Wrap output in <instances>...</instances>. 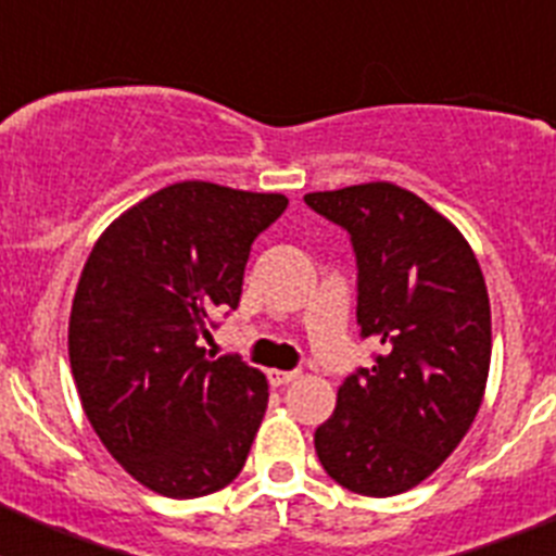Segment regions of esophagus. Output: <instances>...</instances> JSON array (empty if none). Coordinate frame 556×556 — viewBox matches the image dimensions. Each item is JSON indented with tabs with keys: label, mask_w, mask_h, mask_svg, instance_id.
<instances>
[{
	"label": "esophagus",
	"mask_w": 556,
	"mask_h": 556,
	"mask_svg": "<svg viewBox=\"0 0 556 556\" xmlns=\"http://www.w3.org/2000/svg\"><path fill=\"white\" fill-rule=\"evenodd\" d=\"M298 376H301V372H298V370H269L267 372L269 384H273V387L289 384V381H294V378H298Z\"/></svg>",
	"instance_id": "1"
}]
</instances>
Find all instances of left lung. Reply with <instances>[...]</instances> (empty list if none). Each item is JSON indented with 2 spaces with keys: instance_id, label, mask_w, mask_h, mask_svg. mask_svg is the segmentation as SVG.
<instances>
[{
  "instance_id": "left-lung-1",
  "label": "left lung",
  "mask_w": 556,
  "mask_h": 556,
  "mask_svg": "<svg viewBox=\"0 0 556 556\" xmlns=\"http://www.w3.org/2000/svg\"><path fill=\"white\" fill-rule=\"evenodd\" d=\"M351 233L356 320L381 345L342 381L314 448L337 484L387 498L429 479L468 434L490 372V298L465 236L395 184L312 191Z\"/></svg>"
}]
</instances>
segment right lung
<instances>
[{"mask_svg":"<svg viewBox=\"0 0 556 556\" xmlns=\"http://www.w3.org/2000/svg\"><path fill=\"white\" fill-rule=\"evenodd\" d=\"M283 194L184 180L113 219L68 317V362L108 454L166 498L217 493L239 476L269 384L239 356L211 362V314L239 306L250 244Z\"/></svg>","mask_w":556,"mask_h":556,"instance_id":"obj_1","label":"right lung"}]
</instances>
